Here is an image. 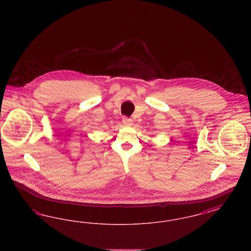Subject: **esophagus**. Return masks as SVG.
I'll return each instance as SVG.
<instances>
[{
	"label": "esophagus",
	"instance_id": "34e87169",
	"mask_svg": "<svg viewBox=\"0 0 251 251\" xmlns=\"http://www.w3.org/2000/svg\"><path fill=\"white\" fill-rule=\"evenodd\" d=\"M122 123L125 125V126H131L132 125V120L127 117H123L122 118Z\"/></svg>",
	"mask_w": 251,
	"mask_h": 251
}]
</instances>
